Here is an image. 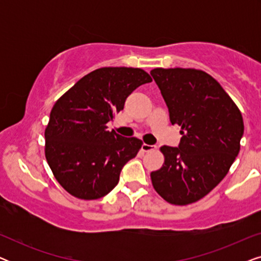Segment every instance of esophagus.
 Instances as JSON below:
<instances>
[{
    "mask_svg": "<svg viewBox=\"0 0 261 261\" xmlns=\"http://www.w3.org/2000/svg\"><path fill=\"white\" fill-rule=\"evenodd\" d=\"M142 151L144 152H152V151H154L155 149V147L154 146H152V145H147V144H144L142 145Z\"/></svg>",
    "mask_w": 261,
    "mask_h": 261,
    "instance_id": "obj_1",
    "label": "esophagus"
}]
</instances>
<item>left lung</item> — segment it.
Returning a JSON list of instances; mask_svg holds the SVG:
<instances>
[{"instance_id": "obj_1", "label": "left lung", "mask_w": 261, "mask_h": 261, "mask_svg": "<svg viewBox=\"0 0 261 261\" xmlns=\"http://www.w3.org/2000/svg\"><path fill=\"white\" fill-rule=\"evenodd\" d=\"M172 124L180 126L179 147L162 146L164 164L151 172L160 197L187 205L208 195L226 177L240 151L241 112L219 82L202 70L151 71Z\"/></svg>"}]
</instances>
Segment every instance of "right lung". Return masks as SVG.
I'll list each match as a JSON object with an SVG mask.
<instances>
[{"label":"right lung","instance_id":"obj_1","mask_svg":"<svg viewBox=\"0 0 261 261\" xmlns=\"http://www.w3.org/2000/svg\"><path fill=\"white\" fill-rule=\"evenodd\" d=\"M152 78L139 67H101L57 99L45 128V156L73 197L101 198L116 187L122 166L141 148L138 138L107 130L124 101Z\"/></svg>","mask_w":261,"mask_h":261}]
</instances>
